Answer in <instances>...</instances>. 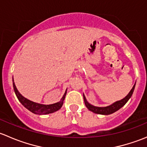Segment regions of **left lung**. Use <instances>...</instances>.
<instances>
[{
	"label": "left lung",
	"instance_id": "8db88e82",
	"mask_svg": "<svg viewBox=\"0 0 147 147\" xmlns=\"http://www.w3.org/2000/svg\"><path fill=\"white\" fill-rule=\"evenodd\" d=\"M134 87H135V84L133 86L132 89L130 90V92H129V94L124 97V99L122 100H119V101L115 102V103H113L112 105H109V106L107 107H95L93 106V105H90L88 102L86 100L85 97L83 94V97H84V104H85L86 107H87V109H89L91 112H94L95 114H99V115H110V114L114 113V112H117V110H119L120 108L122 107L127 102L128 100H129L130 97H131L132 95L133 92H134Z\"/></svg>",
	"mask_w": 147,
	"mask_h": 147
}]
</instances>
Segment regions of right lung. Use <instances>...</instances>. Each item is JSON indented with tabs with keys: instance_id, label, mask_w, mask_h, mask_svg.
I'll return each mask as SVG.
<instances>
[{
	"instance_id": "right-lung-1",
	"label": "right lung",
	"mask_w": 147,
	"mask_h": 147,
	"mask_svg": "<svg viewBox=\"0 0 147 147\" xmlns=\"http://www.w3.org/2000/svg\"><path fill=\"white\" fill-rule=\"evenodd\" d=\"M13 88H14L15 93H16V96H17L18 99L19 101L20 102V103L26 108L28 110L30 111L31 112L34 114H37V115H47V114L53 113V112H56V111L59 110L60 108L62 107L63 105V101L65 100V95H66L67 91L65 92L63 97H62L61 100L60 102H57V103L53 104V105H42V104H38L36 102H34L30 101V100H28L26 97H23L21 94L18 92V90H17L16 87V84H15L14 82H13Z\"/></svg>"
}]
</instances>
